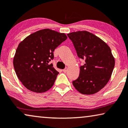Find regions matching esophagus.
<instances>
[{
	"instance_id": "obj_1",
	"label": "esophagus",
	"mask_w": 128,
	"mask_h": 128,
	"mask_svg": "<svg viewBox=\"0 0 128 128\" xmlns=\"http://www.w3.org/2000/svg\"><path fill=\"white\" fill-rule=\"evenodd\" d=\"M67 72V68H66L65 69L63 70V72Z\"/></svg>"
}]
</instances>
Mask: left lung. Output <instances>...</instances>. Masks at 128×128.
<instances>
[{
	"label": "left lung",
	"mask_w": 128,
	"mask_h": 128,
	"mask_svg": "<svg viewBox=\"0 0 128 128\" xmlns=\"http://www.w3.org/2000/svg\"><path fill=\"white\" fill-rule=\"evenodd\" d=\"M67 35L77 56L85 60V64L80 67L78 78L72 84L83 94L96 93L108 83L114 70L115 61L110 48L102 40L86 30Z\"/></svg>",
	"instance_id": "left-lung-1"
}]
</instances>
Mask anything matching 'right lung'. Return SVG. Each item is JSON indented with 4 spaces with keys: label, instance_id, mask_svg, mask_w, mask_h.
I'll return each instance as SVG.
<instances>
[{
    "label": "right lung",
    "instance_id": "add662e5",
    "mask_svg": "<svg viewBox=\"0 0 128 128\" xmlns=\"http://www.w3.org/2000/svg\"><path fill=\"white\" fill-rule=\"evenodd\" d=\"M67 38L65 34L44 29L19 43L13 63L17 77L27 89L44 93L52 87L58 72L49 62L54 58L55 49Z\"/></svg>",
    "mask_w": 128,
    "mask_h": 128
}]
</instances>
